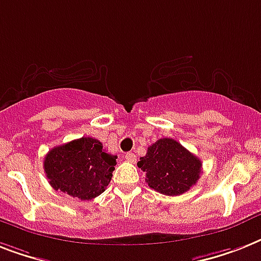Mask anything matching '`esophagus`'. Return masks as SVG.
<instances>
[{
	"mask_svg": "<svg viewBox=\"0 0 261 261\" xmlns=\"http://www.w3.org/2000/svg\"><path fill=\"white\" fill-rule=\"evenodd\" d=\"M124 160L127 162H130V164H135L137 162V155H135L134 152H127L126 155H124Z\"/></svg>",
	"mask_w": 261,
	"mask_h": 261,
	"instance_id": "34e87169",
	"label": "esophagus"
}]
</instances>
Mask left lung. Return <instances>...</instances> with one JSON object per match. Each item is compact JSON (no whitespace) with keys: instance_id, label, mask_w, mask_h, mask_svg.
Returning <instances> with one entry per match:
<instances>
[{"instance_id":"8db88e82","label":"left lung","mask_w":261,"mask_h":261,"mask_svg":"<svg viewBox=\"0 0 261 261\" xmlns=\"http://www.w3.org/2000/svg\"><path fill=\"white\" fill-rule=\"evenodd\" d=\"M138 167L146 173L151 189L166 196H179L196 185L202 162L177 141L162 138L149 146Z\"/></svg>"}]
</instances>
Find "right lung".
<instances>
[{
	"label": "right lung",
	"instance_id": "add662e5",
	"mask_svg": "<svg viewBox=\"0 0 261 261\" xmlns=\"http://www.w3.org/2000/svg\"><path fill=\"white\" fill-rule=\"evenodd\" d=\"M116 158L103 149L100 141L83 137L50 150L44 160V171L55 190L88 201L109 186Z\"/></svg>",
	"mask_w": 261,
	"mask_h": 261
}]
</instances>
